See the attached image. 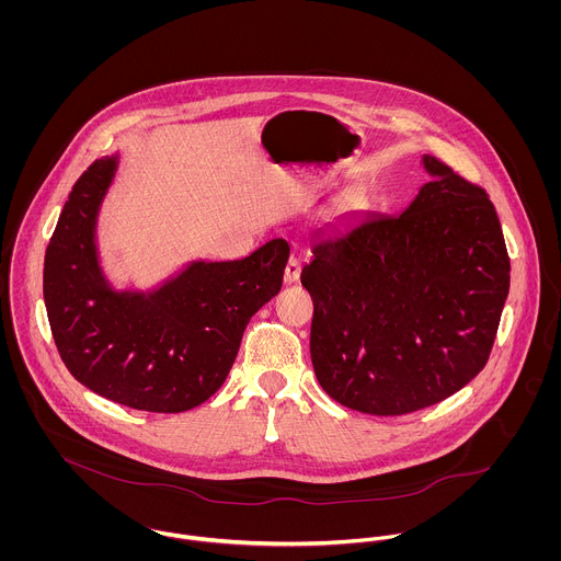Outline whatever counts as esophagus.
<instances>
[{"label": "esophagus", "instance_id": "obj_1", "mask_svg": "<svg viewBox=\"0 0 561 561\" xmlns=\"http://www.w3.org/2000/svg\"><path fill=\"white\" fill-rule=\"evenodd\" d=\"M298 278H300V259L289 256L287 267H285V283L291 285V283H296Z\"/></svg>", "mask_w": 561, "mask_h": 561}]
</instances>
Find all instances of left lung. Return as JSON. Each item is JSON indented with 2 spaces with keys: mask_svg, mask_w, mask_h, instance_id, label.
Wrapping results in <instances>:
<instances>
[{
  "mask_svg": "<svg viewBox=\"0 0 561 561\" xmlns=\"http://www.w3.org/2000/svg\"><path fill=\"white\" fill-rule=\"evenodd\" d=\"M398 216L345 218L313 240L311 360L321 389L378 416L454 396L488 360L510 291V259L488 194L423 156Z\"/></svg>",
  "mask_w": 561,
  "mask_h": 561,
  "instance_id": "left-lung-1",
  "label": "left lung"
}]
</instances>
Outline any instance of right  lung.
<instances>
[{"instance_id":"add662e5","label":"right lung","mask_w":561,"mask_h":561,"mask_svg":"<svg viewBox=\"0 0 561 561\" xmlns=\"http://www.w3.org/2000/svg\"><path fill=\"white\" fill-rule=\"evenodd\" d=\"M121 156L94 161L73 185L45 252L43 294L73 378L105 400L183 412L227 380L250 318L283 285L287 241L233 261L192 259L149 289L114 285L96 227Z\"/></svg>"}]
</instances>
